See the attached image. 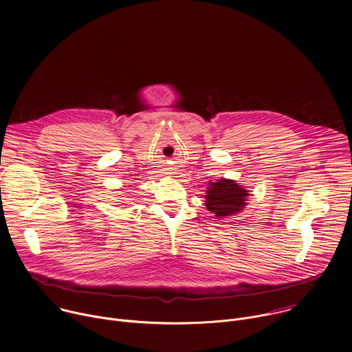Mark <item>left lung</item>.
<instances>
[{
  "mask_svg": "<svg viewBox=\"0 0 352 352\" xmlns=\"http://www.w3.org/2000/svg\"><path fill=\"white\" fill-rule=\"evenodd\" d=\"M210 185L206 195V208L216 214V217L234 216L243 209L248 190L231 179H220Z\"/></svg>",
  "mask_w": 352,
  "mask_h": 352,
  "instance_id": "1",
  "label": "left lung"
}]
</instances>
